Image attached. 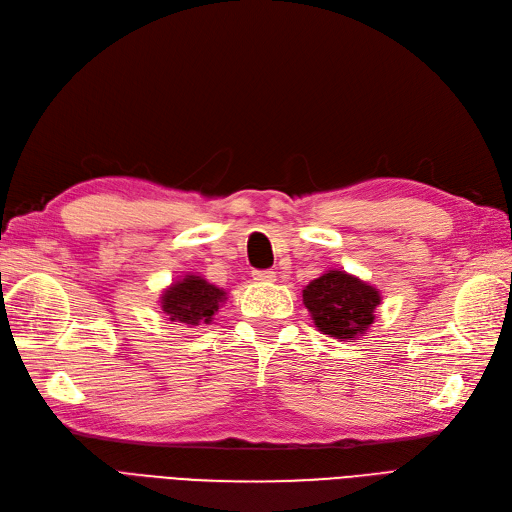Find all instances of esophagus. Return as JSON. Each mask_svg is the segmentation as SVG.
<instances>
[{"instance_id":"34e87169","label":"esophagus","mask_w":512,"mask_h":512,"mask_svg":"<svg viewBox=\"0 0 512 512\" xmlns=\"http://www.w3.org/2000/svg\"><path fill=\"white\" fill-rule=\"evenodd\" d=\"M252 277L256 282H275V271L273 269H260V271H254Z\"/></svg>"}]
</instances>
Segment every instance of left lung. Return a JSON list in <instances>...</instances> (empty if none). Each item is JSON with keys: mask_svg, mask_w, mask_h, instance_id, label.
<instances>
[{"mask_svg": "<svg viewBox=\"0 0 512 512\" xmlns=\"http://www.w3.org/2000/svg\"><path fill=\"white\" fill-rule=\"evenodd\" d=\"M303 303L316 327L337 339H350L374 322L378 290L342 271L320 275L303 290Z\"/></svg>", "mask_w": 512, "mask_h": 512, "instance_id": "obj_1", "label": "left lung"}]
</instances>
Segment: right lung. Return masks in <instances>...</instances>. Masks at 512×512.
<instances>
[{
	"instance_id": "add662e5",
	"label": "right lung",
	"mask_w": 512,
	"mask_h": 512,
	"mask_svg": "<svg viewBox=\"0 0 512 512\" xmlns=\"http://www.w3.org/2000/svg\"><path fill=\"white\" fill-rule=\"evenodd\" d=\"M224 299V290L196 275H188L183 282L168 288L162 297V309L173 322L198 324L209 322L218 312Z\"/></svg>"
}]
</instances>
